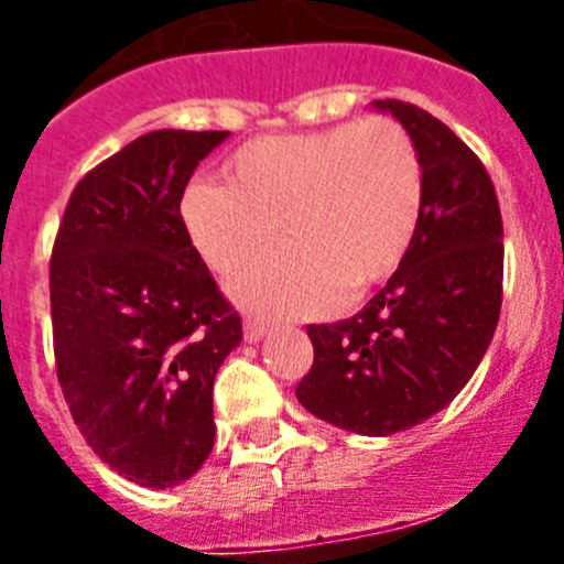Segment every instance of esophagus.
I'll return each mask as SVG.
<instances>
[{
  "label": "esophagus",
  "mask_w": 564,
  "mask_h": 564,
  "mask_svg": "<svg viewBox=\"0 0 564 564\" xmlns=\"http://www.w3.org/2000/svg\"><path fill=\"white\" fill-rule=\"evenodd\" d=\"M265 330H268L265 318L246 316V327H242V333H246V341H259V338L265 336Z\"/></svg>",
  "instance_id": "obj_1"
}]
</instances>
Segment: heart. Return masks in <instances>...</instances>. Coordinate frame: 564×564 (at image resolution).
<instances>
[{
  "mask_svg": "<svg viewBox=\"0 0 564 564\" xmlns=\"http://www.w3.org/2000/svg\"><path fill=\"white\" fill-rule=\"evenodd\" d=\"M423 208V161L392 118L253 138L228 161V183L194 181L181 217L214 271L237 273L242 302L268 313L322 311L390 279Z\"/></svg>",
  "mask_w": 564,
  "mask_h": 564,
  "instance_id": "b5f03b06",
  "label": "heart"
}]
</instances>
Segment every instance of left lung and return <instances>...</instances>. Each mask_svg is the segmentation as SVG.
Segmentation results:
<instances>
[{"label": "left lung", "instance_id": "left-lung-1", "mask_svg": "<svg viewBox=\"0 0 564 564\" xmlns=\"http://www.w3.org/2000/svg\"><path fill=\"white\" fill-rule=\"evenodd\" d=\"M412 134L423 208L406 257L356 316L307 325L313 364L296 398L358 435H392L441 412L486 356L502 305V217L486 166L415 104L376 101Z\"/></svg>", "mask_w": 564, "mask_h": 564}]
</instances>
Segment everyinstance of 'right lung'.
Listing matches in <instances>:
<instances>
[{
  "instance_id": "obj_1",
  "label": "right lung",
  "mask_w": 564,
  "mask_h": 564,
  "mask_svg": "<svg viewBox=\"0 0 564 564\" xmlns=\"http://www.w3.org/2000/svg\"><path fill=\"white\" fill-rule=\"evenodd\" d=\"M228 132L158 129L89 169L50 253L53 352L87 446L127 480L169 488L214 446V376L242 318L200 259L181 197Z\"/></svg>"
}]
</instances>
